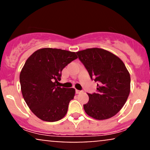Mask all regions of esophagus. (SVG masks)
Wrapping results in <instances>:
<instances>
[{"instance_id": "1", "label": "esophagus", "mask_w": 150, "mask_h": 150, "mask_svg": "<svg viewBox=\"0 0 150 150\" xmlns=\"http://www.w3.org/2000/svg\"><path fill=\"white\" fill-rule=\"evenodd\" d=\"M75 92H76V94H80L81 92H82V91L78 90V89H76V90H75Z\"/></svg>"}]
</instances>
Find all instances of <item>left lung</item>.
Here are the masks:
<instances>
[{"label": "left lung", "instance_id": "1", "mask_svg": "<svg viewBox=\"0 0 150 150\" xmlns=\"http://www.w3.org/2000/svg\"><path fill=\"white\" fill-rule=\"evenodd\" d=\"M92 80L97 82V92L87 94L84 104L88 116L97 120L111 118L126 102L130 91V76L123 62L106 50L92 48L77 51Z\"/></svg>", "mask_w": 150, "mask_h": 150}]
</instances>
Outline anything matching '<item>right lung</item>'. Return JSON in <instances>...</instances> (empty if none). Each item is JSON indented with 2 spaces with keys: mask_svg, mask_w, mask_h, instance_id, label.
Instances as JSON below:
<instances>
[{
  "mask_svg": "<svg viewBox=\"0 0 150 150\" xmlns=\"http://www.w3.org/2000/svg\"><path fill=\"white\" fill-rule=\"evenodd\" d=\"M77 58L75 52L40 49L27 58L20 72L22 96L32 113L41 120L54 122L67 113L75 89L58 87L61 72Z\"/></svg>",
  "mask_w": 150,
  "mask_h": 150,
  "instance_id": "right-lung-1",
  "label": "right lung"
}]
</instances>
